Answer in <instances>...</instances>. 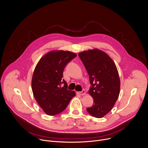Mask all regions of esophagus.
Instances as JSON below:
<instances>
[{"mask_svg":"<svg viewBox=\"0 0 148 148\" xmlns=\"http://www.w3.org/2000/svg\"><path fill=\"white\" fill-rule=\"evenodd\" d=\"M77 93L80 95H85V93H86V92H85V90H83L82 92H77Z\"/></svg>","mask_w":148,"mask_h":148,"instance_id":"34e87169","label":"esophagus"}]
</instances>
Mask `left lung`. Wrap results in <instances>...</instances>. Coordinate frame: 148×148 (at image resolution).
Segmentation results:
<instances>
[{"label": "left lung", "mask_w": 148, "mask_h": 148, "mask_svg": "<svg viewBox=\"0 0 148 148\" xmlns=\"http://www.w3.org/2000/svg\"><path fill=\"white\" fill-rule=\"evenodd\" d=\"M78 55L92 85L89 93L94 104L86 110L95 118H103L112 110L120 93L121 82L116 64L107 53L97 49L80 52Z\"/></svg>", "instance_id": "8db88e82"}]
</instances>
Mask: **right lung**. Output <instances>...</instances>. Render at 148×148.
<instances>
[{"instance_id":"add662e5","label":"right lung","mask_w":148,"mask_h":148,"mask_svg":"<svg viewBox=\"0 0 148 148\" xmlns=\"http://www.w3.org/2000/svg\"><path fill=\"white\" fill-rule=\"evenodd\" d=\"M76 56L69 51H52L45 55L36 66L32 79V92L48 115L63 112L75 96V91L67 89L68 84L62 77L65 66Z\"/></svg>"}]
</instances>
